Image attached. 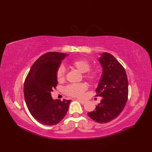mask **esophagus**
Masks as SVG:
<instances>
[{
    "label": "esophagus",
    "instance_id": "esophagus-1",
    "mask_svg": "<svg viewBox=\"0 0 152 152\" xmlns=\"http://www.w3.org/2000/svg\"><path fill=\"white\" fill-rule=\"evenodd\" d=\"M77 100H78V102H80L82 104H84L86 103L85 101H83V100H81V99H77Z\"/></svg>",
    "mask_w": 152,
    "mask_h": 152
}]
</instances>
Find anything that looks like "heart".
<instances>
[{"mask_svg": "<svg viewBox=\"0 0 152 152\" xmlns=\"http://www.w3.org/2000/svg\"><path fill=\"white\" fill-rule=\"evenodd\" d=\"M72 66L82 73H85L84 77L90 82H95L100 76L101 72L98 69L90 70L91 63L89 61L84 59H77L72 63ZM57 79L59 82H62L65 79V70L63 66H60L57 70ZM87 85L84 83L70 84L65 88V93L68 96L75 98L83 97L84 92L87 90Z\"/></svg>", "mask_w": 152, "mask_h": 152, "instance_id": "obj_1", "label": "heart"}]
</instances>
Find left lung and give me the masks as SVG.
Returning <instances> with one entry per match:
<instances>
[{
  "mask_svg": "<svg viewBox=\"0 0 152 152\" xmlns=\"http://www.w3.org/2000/svg\"><path fill=\"white\" fill-rule=\"evenodd\" d=\"M102 75L96 89V96L102 99L88 116L95 122L107 123L117 118L126 106L128 98V80L125 69L111 54H100Z\"/></svg>",
  "mask_w": 152,
  "mask_h": 152,
  "instance_id": "1",
  "label": "left lung"
}]
</instances>
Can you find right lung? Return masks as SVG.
Segmentation results:
<instances>
[{
  "label": "right lung",
  "mask_w": 152,
  "mask_h": 152,
  "mask_svg": "<svg viewBox=\"0 0 152 152\" xmlns=\"http://www.w3.org/2000/svg\"><path fill=\"white\" fill-rule=\"evenodd\" d=\"M68 54L49 52L32 65L24 84V97L30 113L45 126L56 125L65 117L71 100H54L51 92L58 84L56 73Z\"/></svg>",
  "instance_id": "obj_1"
}]
</instances>
